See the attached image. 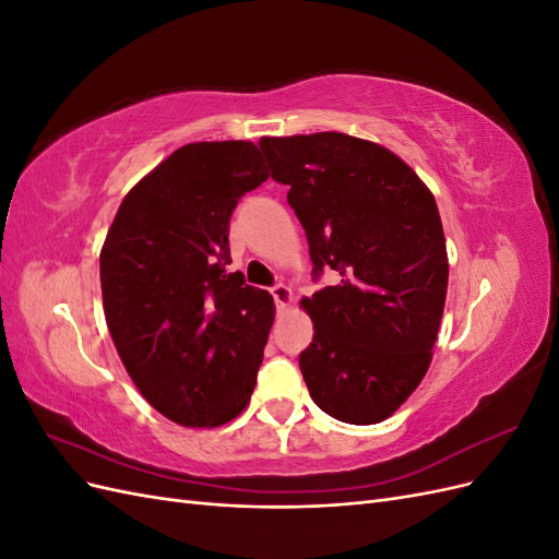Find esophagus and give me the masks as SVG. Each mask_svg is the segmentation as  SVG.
Listing matches in <instances>:
<instances>
[{"label": "esophagus", "instance_id": "obj_1", "mask_svg": "<svg viewBox=\"0 0 559 559\" xmlns=\"http://www.w3.org/2000/svg\"><path fill=\"white\" fill-rule=\"evenodd\" d=\"M270 294H273V298H275V302H277V308H286V306H289V302L294 300L292 286H286V284H275L273 289H270Z\"/></svg>", "mask_w": 559, "mask_h": 559}]
</instances>
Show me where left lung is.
Wrapping results in <instances>:
<instances>
[{
  "label": "left lung",
  "instance_id": "left-lung-1",
  "mask_svg": "<svg viewBox=\"0 0 559 559\" xmlns=\"http://www.w3.org/2000/svg\"><path fill=\"white\" fill-rule=\"evenodd\" d=\"M306 228L314 273L341 282L302 298L314 324L298 364L312 401L347 425H378L431 364L448 294L433 193L392 151L345 132L261 138Z\"/></svg>",
  "mask_w": 559,
  "mask_h": 559
}]
</instances>
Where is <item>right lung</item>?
<instances>
[{
	"mask_svg": "<svg viewBox=\"0 0 559 559\" xmlns=\"http://www.w3.org/2000/svg\"><path fill=\"white\" fill-rule=\"evenodd\" d=\"M265 179L257 144H186L132 186L99 251L118 357L140 394L181 427L226 425L257 384L273 296L226 265L230 214Z\"/></svg>",
	"mask_w": 559,
	"mask_h": 559,
	"instance_id": "obj_1",
	"label": "right lung"
}]
</instances>
